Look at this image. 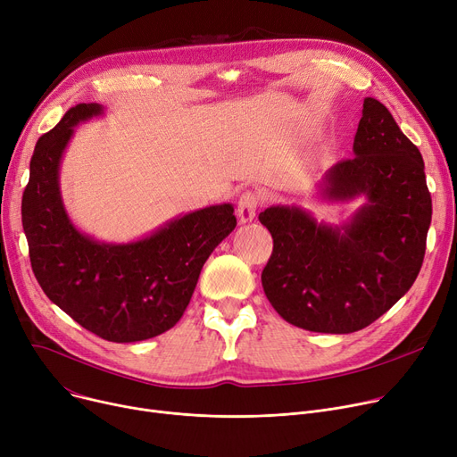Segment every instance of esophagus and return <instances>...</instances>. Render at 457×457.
Wrapping results in <instances>:
<instances>
[{"label":"esophagus","instance_id":"obj_1","mask_svg":"<svg viewBox=\"0 0 457 457\" xmlns=\"http://www.w3.org/2000/svg\"><path fill=\"white\" fill-rule=\"evenodd\" d=\"M260 195L253 190H247L239 195L237 199V216L241 223H249L254 220L256 212L260 208Z\"/></svg>","mask_w":457,"mask_h":457}]
</instances>
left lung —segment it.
I'll use <instances>...</instances> for the list:
<instances>
[{
    "mask_svg": "<svg viewBox=\"0 0 457 457\" xmlns=\"http://www.w3.org/2000/svg\"><path fill=\"white\" fill-rule=\"evenodd\" d=\"M353 151L325 177L330 199L367 197L346 225L317 223L297 206L265 208L273 236L262 271L265 297L287 323L351 334L384 315L413 286L432 223L424 160L386 106L365 97Z\"/></svg>",
    "mask_w": 457,
    "mask_h": 457,
    "instance_id": "left-lung-1",
    "label": "left lung"
}]
</instances>
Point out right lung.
<instances>
[{"instance_id":"right-lung-1","label":"right lung","mask_w":457,"mask_h":457,"mask_svg":"<svg viewBox=\"0 0 457 457\" xmlns=\"http://www.w3.org/2000/svg\"><path fill=\"white\" fill-rule=\"evenodd\" d=\"M101 112L96 103H80L38 138L21 223L33 273L51 303L106 341H144L177 325L204 262L236 227L234 208L186 213L132 244H101L79 232L62 204L59 166L73 127Z\"/></svg>"}]
</instances>
